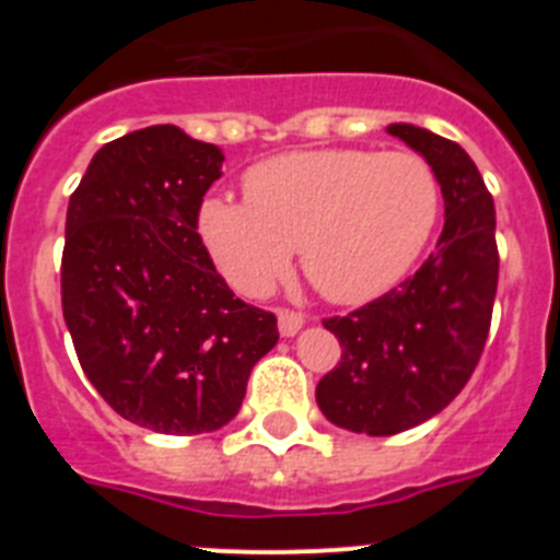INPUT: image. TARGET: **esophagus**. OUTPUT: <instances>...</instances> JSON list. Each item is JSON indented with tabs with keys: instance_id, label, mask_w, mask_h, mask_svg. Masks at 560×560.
Segmentation results:
<instances>
[{
	"instance_id": "obj_1",
	"label": "esophagus",
	"mask_w": 560,
	"mask_h": 560,
	"mask_svg": "<svg viewBox=\"0 0 560 560\" xmlns=\"http://www.w3.org/2000/svg\"><path fill=\"white\" fill-rule=\"evenodd\" d=\"M303 325H305L303 314H296V311L291 308H277V328H280V334L283 336H294Z\"/></svg>"
}]
</instances>
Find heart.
I'll list each match as a JSON object with an SVG mask.
<instances>
[{"mask_svg":"<svg viewBox=\"0 0 560 560\" xmlns=\"http://www.w3.org/2000/svg\"><path fill=\"white\" fill-rule=\"evenodd\" d=\"M244 192L246 201L207 199L199 235L249 296L266 294L300 246L305 275L328 300L368 303L412 269L440 215L432 165L407 151L283 153L252 167Z\"/></svg>","mask_w":560,"mask_h":560,"instance_id":"1","label":"heart"}]
</instances>
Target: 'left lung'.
<instances>
[{
    "label": "left lung",
    "mask_w": 560,
    "mask_h": 560,
    "mask_svg": "<svg viewBox=\"0 0 560 560\" xmlns=\"http://www.w3.org/2000/svg\"><path fill=\"white\" fill-rule=\"evenodd\" d=\"M387 131L432 165L446 224L412 277L348 316L323 319L341 359L316 384V404L330 423L370 438L407 432L457 398L485 350L499 280L497 212L471 156L409 122Z\"/></svg>",
    "instance_id": "obj_1"
}]
</instances>
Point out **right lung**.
<instances>
[{
	"mask_svg": "<svg viewBox=\"0 0 560 560\" xmlns=\"http://www.w3.org/2000/svg\"><path fill=\"white\" fill-rule=\"evenodd\" d=\"M221 162L182 128L148 126L106 142L69 196L61 305L78 361L114 412L160 434L230 423L280 339L196 232Z\"/></svg>",
	"mask_w": 560,
	"mask_h": 560,
	"instance_id": "1",
	"label": "right lung"
}]
</instances>
